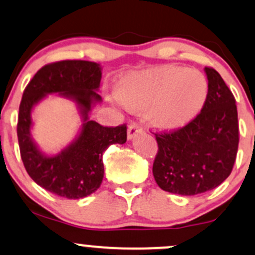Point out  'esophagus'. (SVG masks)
Wrapping results in <instances>:
<instances>
[{"label": "esophagus", "instance_id": "esophagus-1", "mask_svg": "<svg viewBox=\"0 0 255 255\" xmlns=\"http://www.w3.org/2000/svg\"><path fill=\"white\" fill-rule=\"evenodd\" d=\"M141 131H142V127H140V125L137 124V122H133V124H130L127 130L128 140L134 139V137H135L137 134L141 133Z\"/></svg>", "mask_w": 255, "mask_h": 255}]
</instances>
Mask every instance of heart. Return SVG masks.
I'll list each match as a JSON object with an SVG mask.
<instances>
[{
  "mask_svg": "<svg viewBox=\"0 0 255 255\" xmlns=\"http://www.w3.org/2000/svg\"><path fill=\"white\" fill-rule=\"evenodd\" d=\"M115 92L129 109H148L147 119L153 127L176 130L203 109L209 83L197 69L162 66L125 75L116 84Z\"/></svg>",
  "mask_w": 255,
  "mask_h": 255,
  "instance_id": "b5f03b06",
  "label": "heart"
}]
</instances>
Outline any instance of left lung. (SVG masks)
<instances>
[{
	"label": "left lung",
	"instance_id": "left-lung-1",
	"mask_svg": "<svg viewBox=\"0 0 255 255\" xmlns=\"http://www.w3.org/2000/svg\"><path fill=\"white\" fill-rule=\"evenodd\" d=\"M209 93L200 114L174 133L156 134L153 177L163 191L195 195L230 175L239 146L235 98L217 71L205 68Z\"/></svg>",
	"mask_w": 255,
	"mask_h": 255
}]
</instances>
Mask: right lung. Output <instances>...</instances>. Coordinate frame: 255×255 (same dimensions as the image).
<instances>
[{
  "mask_svg": "<svg viewBox=\"0 0 255 255\" xmlns=\"http://www.w3.org/2000/svg\"><path fill=\"white\" fill-rule=\"evenodd\" d=\"M102 67L90 61H61L36 73L22 95L17 120V140L25 169L32 180L52 194L81 199L95 193L104 177L103 153L114 144L127 141V127H103L90 119L102 103L98 95ZM50 94L76 104L82 120L78 134L57 154H46L31 136V113Z\"/></svg>",
  "mask_w": 255,
  "mask_h": 255,
  "instance_id": "right-lung-1",
  "label": "right lung"
}]
</instances>
